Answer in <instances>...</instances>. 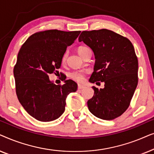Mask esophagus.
<instances>
[{
  "mask_svg": "<svg viewBox=\"0 0 154 154\" xmlns=\"http://www.w3.org/2000/svg\"><path fill=\"white\" fill-rule=\"evenodd\" d=\"M84 88H85V85H81V84H79V85H78V89H79V90L83 89Z\"/></svg>",
  "mask_w": 154,
  "mask_h": 154,
  "instance_id": "obj_1",
  "label": "esophagus"
}]
</instances>
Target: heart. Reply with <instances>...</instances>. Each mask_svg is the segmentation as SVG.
<instances>
[{
	"label": "heart",
	"instance_id": "b5f03b06",
	"mask_svg": "<svg viewBox=\"0 0 154 154\" xmlns=\"http://www.w3.org/2000/svg\"><path fill=\"white\" fill-rule=\"evenodd\" d=\"M90 49L88 47H85V46H79V48H77V52L79 54L80 56H81L82 57H83V56L85 55V54ZM67 56H68V52L66 51L64 52V54H62V64H64L66 62ZM70 77L71 79H73V81H77V82H82L84 81V79H85V73L83 72V71H73V72L70 73Z\"/></svg>",
	"mask_w": 154,
	"mask_h": 154
}]
</instances>
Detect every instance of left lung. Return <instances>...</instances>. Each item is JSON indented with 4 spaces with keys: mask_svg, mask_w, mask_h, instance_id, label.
Masks as SVG:
<instances>
[{
    "mask_svg": "<svg viewBox=\"0 0 154 154\" xmlns=\"http://www.w3.org/2000/svg\"><path fill=\"white\" fill-rule=\"evenodd\" d=\"M79 41L93 50L94 71L90 82H104V88L92 87L88 101L90 112L104 120H113L127 110L138 83V60L128 38L108 29L83 31Z\"/></svg>",
    "mask_w": 154,
    "mask_h": 154,
    "instance_id": "8db88e82",
    "label": "left lung"
}]
</instances>
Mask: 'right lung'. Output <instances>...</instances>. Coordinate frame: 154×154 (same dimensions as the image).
Returning <instances> with one entry per match:
<instances>
[{
    "mask_svg": "<svg viewBox=\"0 0 154 154\" xmlns=\"http://www.w3.org/2000/svg\"><path fill=\"white\" fill-rule=\"evenodd\" d=\"M80 31L57 29L33 33L24 42L17 54L14 76L17 98L26 112L38 121H54L64 112L66 96L78 85L66 79L55 85L49 75L57 72L67 46L74 43ZM59 72V71H58Z\"/></svg>",
    "mask_w": 154,
    "mask_h": 154,
    "instance_id": "right-lung-1",
    "label": "right lung"
}]
</instances>
